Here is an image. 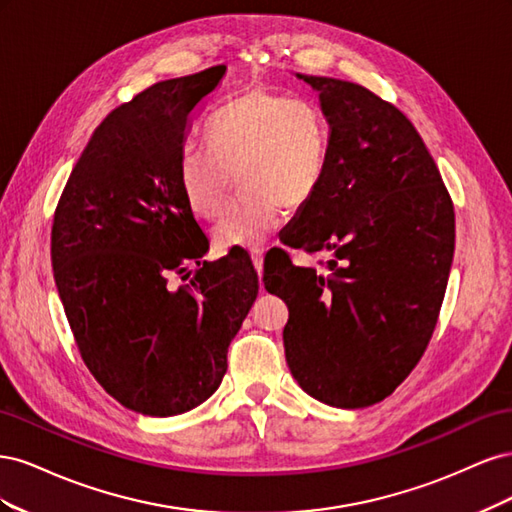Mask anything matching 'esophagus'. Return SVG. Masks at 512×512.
Returning a JSON list of instances; mask_svg holds the SVG:
<instances>
[{"instance_id": "obj_1", "label": "esophagus", "mask_w": 512, "mask_h": 512, "mask_svg": "<svg viewBox=\"0 0 512 512\" xmlns=\"http://www.w3.org/2000/svg\"><path fill=\"white\" fill-rule=\"evenodd\" d=\"M252 262H254V269L260 277V286H262V252H252Z\"/></svg>"}]
</instances>
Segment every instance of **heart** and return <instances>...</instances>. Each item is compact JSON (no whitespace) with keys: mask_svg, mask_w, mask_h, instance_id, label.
<instances>
[{"mask_svg":"<svg viewBox=\"0 0 512 512\" xmlns=\"http://www.w3.org/2000/svg\"><path fill=\"white\" fill-rule=\"evenodd\" d=\"M209 147H185L177 175L185 203L218 220L232 190L241 196L213 230L220 252L258 250L282 220L318 192L327 170V123L314 104L254 89L220 108L207 130Z\"/></svg>","mask_w":512,"mask_h":512,"instance_id":"obj_1","label":"heart"}]
</instances>
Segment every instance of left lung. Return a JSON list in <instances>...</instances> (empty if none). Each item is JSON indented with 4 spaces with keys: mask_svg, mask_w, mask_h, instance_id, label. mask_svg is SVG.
Returning <instances> with one entry per match:
<instances>
[{
    "mask_svg": "<svg viewBox=\"0 0 512 512\" xmlns=\"http://www.w3.org/2000/svg\"><path fill=\"white\" fill-rule=\"evenodd\" d=\"M329 121L327 170L286 245L331 252L327 273L282 258L265 288L288 305L286 363L335 408L389 397L436 329L455 252V211L410 119L369 89L297 74Z\"/></svg>",
    "mask_w": 512,
    "mask_h": 512,
    "instance_id": "left-lung-1",
    "label": "left lung"
}]
</instances>
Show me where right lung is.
Instances as JSON below:
<instances>
[{"instance_id":"obj_1","label":"right lung","mask_w":512,"mask_h":512,"mask_svg":"<svg viewBox=\"0 0 512 512\" xmlns=\"http://www.w3.org/2000/svg\"><path fill=\"white\" fill-rule=\"evenodd\" d=\"M224 74L162 81L117 106L55 209L51 262L76 346L102 389L138 414H183L218 391L258 294L247 258L200 262L209 241L179 188L192 117ZM173 274L191 282L173 289Z\"/></svg>"}]
</instances>
